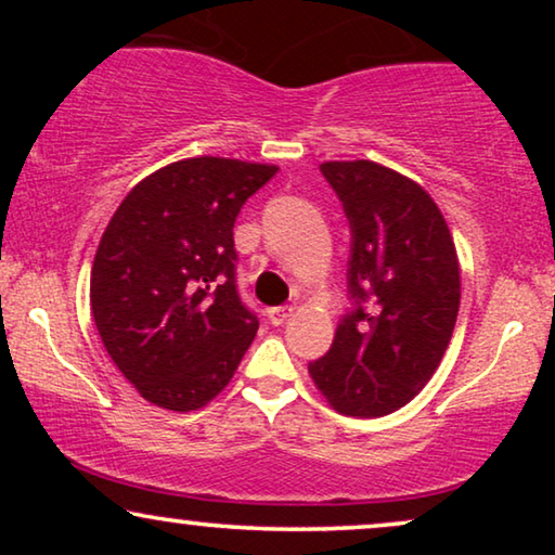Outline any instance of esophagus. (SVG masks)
Instances as JSON below:
<instances>
[{
	"label": "esophagus",
	"mask_w": 555,
	"mask_h": 555,
	"mask_svg": "<svg viewBox=\"0 0 555 555\" xmlns=\"http://www.w3.org/2000/svg\"><path fill=\"white\" fill-rule=\"evenodd\" d=\"M291 315H293V308L291 306H278V308H270L268 310V318H270L272 325H283Z\"/></svg>",
	"instance_id": "esophagus-1"
}]
</instances>
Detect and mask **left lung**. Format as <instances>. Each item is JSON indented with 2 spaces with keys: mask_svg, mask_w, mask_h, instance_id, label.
Here are the masks:
<instances>
[{
  "mask_svg": "<svg viewBox=\"0 0 555 555\" xmlns=\"http://www.w3.org/2000/svg\"><path fill=\"white\" fill-rule=\"evenodd\" d=\"M321 171L351 224L348 298L331 351L308 371L346 416L376 420L420 393L450 346L460 262L435 199L376 162H325Z\"/></svg>",
  "mask_w": 555,
  "mask_h": 555,
  "instance_id": "8db88e82",
  "label": "left lung"
}]
</instances>
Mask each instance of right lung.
<instances>
[{"label":"right lung","mask_w":555,"mask_h":555,"mask_svg":"<svg viewBox=\"0 0 555 555\" xmlns=\"http://www.w3.org/2000/svg\"><path fill=\"white\" fill-rule=\"evenodd\" d=\"M278 166L199 156L139 181L105 227L90 310L151 404L194 412L230 384L260 321L234 278V219Z\"/></svg>","instance_id":"1"}]
</instances>
